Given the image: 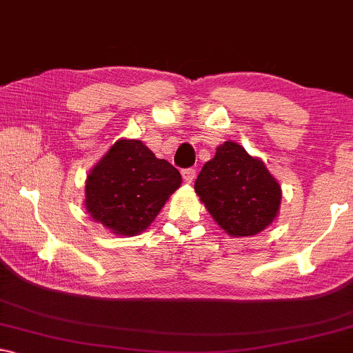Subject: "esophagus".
<instances>
[{"label":"esophagus","mask_w":353,"mask_h":353,"mask_svg":"<svg viewBox=\"0 0 353 353\" xmlns=\"http://www.w3.org/2000/svg\"><path fill=\"white\" fill-rule=\"evenodd\" d=\"M181 176H183V180L186 183H191V181L194 180V176H196V170L194 168H183L181 170Z\"/></svg>","instance_id":"esophagus-1"}]
</instances>
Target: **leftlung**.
Listing matches in <instances>:
<instances>
[{
	"instance_id": "left-lung-1",
	"label": "left lung",
	"mask_w": 353,
	"mask_h": 353,
	"mask_svg": "<svg viewBox=\"0 0 353 353\" xmlns=\"http://www.w3.org/2000/svg\"><path fill=\"white\" fill-rule=\"evenodd\" d=\"M194 191L212 219L234 237L262 232L280 210L278 181L262 160L230 141L217 147L214 159L204 163Z\"/></svg>"
}]
</instances>
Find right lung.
Instances as JSON below:
<instances>
[{
  "label": "right lung",
  "mask_w": 353,
  "mask_h": 353,
  "mask_svg": "<svg viewBox=\"0 0 353 353\" xmlns=\"http://www.w3.org/2000/svg\"><path fill=\"white\" fill-rule=\"evenodd\" d=\"M180 183V172L172 163L157 159L141 141L123 139L91 170L85 206L114 234L136 236L155 219Z\"/></svg>",
  "instance_id": "1"
}]
</instances>
